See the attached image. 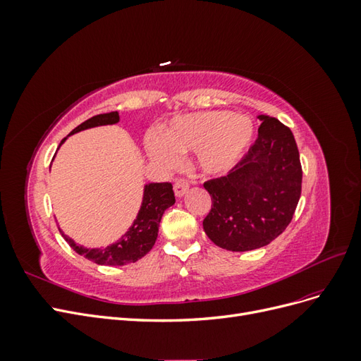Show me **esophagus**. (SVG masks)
<instances>
[{
  "mask_svg": "<svg viewBox=\"0 0 361 361\" xmlns=\"http://www.w3.org/2000/svg\"><path fill=\"white\" fill-rule=\"evenodd\" d=\"M173 190H174V195H176V197H183V195L187 194V191L190 190V185L187 180H178L176 183H174Z\"/></svg>",
  "mask_w": 361,
  "mask_h": 361,
  "instance_id": "esophagus-1",
  "label": "esophagus"
}]
</instances>
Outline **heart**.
<instances>
[{"instance_id": "heart-1", "label": "heart", "mask_w": 361, "mask_h": 361, "mask_svg": "<svg viewBox=\"0 0 361 361\" xmlns=\"http://www.w3.org/2000/svg\"><path fill=\"white\" fill-rule=\"evenodd\" d=\"M255 123L232 111H200L174 117L149 137L147 155L164 167H176L180 154L195 152V164L207 176H221L239 162L255 140Z\"/></svg>"}]
</instances>
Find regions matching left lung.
Here are the masks:
<instances>
[{"label":"left lung","mask_w":361,"mask_h":361,"mask_svg":"<svg viewBox=\"0 0 361 361\" xmlns=\"http://www.w3.org/2000/svg\"><path fill=\"white\" fill-rule=\"evenodd\" d=\"M259 137L227 176L204 183L211 212L203 220L211 241L228 251L268 245L290 223L301 195V164L293 134L259 114Z\"/></svg>","instance_id":"left-lung-1"}]
</instances>
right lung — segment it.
<instances>
[{"label":"right lung","instance_id":"right-lung-1","mask_svg":"<svg viewBox=\"0 0 361 361\" xmlns=\"http://www.w3.org/2000/svg\"><path fill=\"white\" fill-rule=\"evenodd\" d=\"M118 120L120 117L117 111L97 114L89 120H85L80 126H76L69 135L96 126L116 125L118 123ZM66 138L61 140L60 146L66 141ZM174 202L176 200H174L171 183H146L143 188V200H141V206L133 226H130L116 243L106 247L87 248L84 245H78L72 238L64 235L61 228H59V231L76 253L94 262L97 265L122 267L126 264H134V262L146 256L152 250V247L155 245L161 218L164 212H166V209H169L171 204H174Z\"/></svg>","mask_w":361,"mask_h":361}]
</instances>
